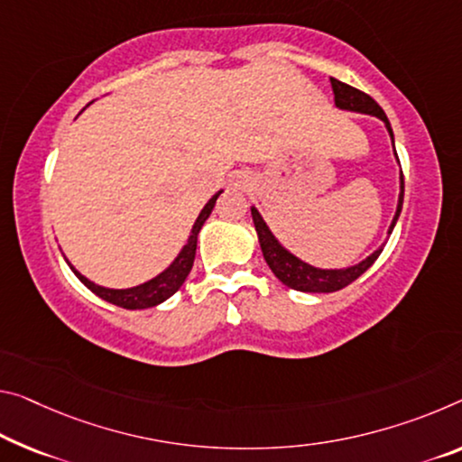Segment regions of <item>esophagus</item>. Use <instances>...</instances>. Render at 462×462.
<instances>
[{
    "label": "esophagus",
    "mask_w": 462,
    "mask_h": 462,
    "mask_svg": "<svg viewBox=\"0 0 462 462\" xmlns=\"http://www.w3.org/2000/svg\"><path fill=\"white\" fill-rule=\"evenodd\" d=\"M236 186H237V188H245V186H247V177H237Z\"/></svg>",
    "instance_id": "34e87169"
}]
</instances>
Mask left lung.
<instances>
[{"label":"left lung","mask_w":462,"mask_h":462,"mask_svg":"<svg viewBox=\"0 0 462 462\" xmlns=\"http://www.w3.org/2000/svg\"><path fill=\"white\" fill-rule=\"evenodd\" d=\"M330 84H332V92H335L337 107L359 111V113H370V116L380 117L382 122L386 124L390 136H393V127H390L386 113L382 111L380 105L375 103L370 95H365L364 90L349 87V84L337 80V78H330ZM393 144H394V138H393ZM402 198H404V180L401 173L399 208H396L394 221H393V225H390L388 233H393L396 221H399V215L402 208ZM252 218H254L255 231H258L260 247H262V254H264L266 264L271 266V271L274 273L276 279L282 282V285H287L295 291H303V293H332V291L345 289L346 285H351L355 279H359V276L364 274L375 260H378L382 250H384V247H380V250H375L370 258L359 262L357 266L345 268V271H322V268H314V266L305 264V262H301L300 258H295L293 254H289L285 247H281V244L273 237V233L268 231L266 223L262 221L260 212L255 208H252Z\"/></svg>","instance_id":"left-lung-1"}]
</instances>
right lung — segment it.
I'll return each instance as SVG.
<instances>
[{"label":"right lung","instance_id":"obj_1","mask_svg":"<svg viewBox=\"0 0 462 462\" xmlns=\"http://www.w3.org/2000/svg\"><path fill=\"white\" fill-rule=\"evenodd\" d=\"M218 196H221V191L212 196L210 202L200 212V217H198L194 229H191V236L188 239L186 247H183L180 255H177V260L173 262V264L169 266L165 273H161L157 279L148 281V282H144V285L134 287V289H105V287L95 285V282H90L88 279H84V276L78 271H74L72 266H69V268H72L74 274L92 291V293L98 295L105 301H109L113 305H119V308H124V310L154 308V305H159L165 300H169V297H171L175 291L183 285V281H186V276L189 274L191 266H194L198 233H200L204 221H207V218L210 217V212H212V208H215Z\"/></svg>","mask_w":462,"mask_h":462}]
</instances>
